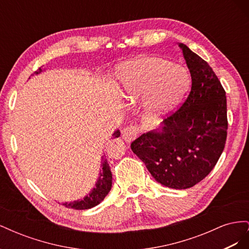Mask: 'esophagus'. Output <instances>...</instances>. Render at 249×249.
I'll return each instance as SVG.
<instances>
[{
    "label": "esophagus",
    "instance_id": "esophagus-1",
    "mask_svg": "<svg viewBox=\"0 0 249 249\" xmlns=\"http://www.w3.org/2000/svg\"><path fill=\"white\" fill-rule=\"evenodd\" d=\"M138 133H139V127H137L136 125L126 126L122 131L123 138L126 142H132L134 139H136Z\"/></svg>",
    "mask_w": 249,
    "mask_h": 249
}]
</instances>
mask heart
Instances as JSON below:
<instances>
[{
	"label": "heart",
	"mask_w": 249,
	"mask_h": 249,
	"mask_svg": "<svg viewBox=\"0 0 249 249\" xmlns=\"http://www.w3.org/2000/svg\"><path fill=\"white\" fill-rule=\"evenodd\" d=\"M189 77L182 66L160 57L144 56L120 66V92L130 101L142 96V111L149 119L170 112L189 88Z\"/></svg>",
	"instance_id": "heart-1"
}]
</instances>
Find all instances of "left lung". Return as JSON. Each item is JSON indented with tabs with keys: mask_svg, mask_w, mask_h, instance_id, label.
<instances>
[{
	"mask_svg": "<svg viewBox=\"0 0 249 249\" xmlns=\"http://www.w3.org/2000/svg\"><path fill=\"white\" fill-rule=\"evenodd\" d=\"M178 47L190 71L191 91L159 130L142 134L131 148L158 183L187 189L212 171L223 152L228 135L227 96L208 62L186 44Z\"/></svg>",
	"mask_w": 249,
	"mask_h": 249,
	"instance_id": "1",
	"label": "left lung"
}]
</instances>
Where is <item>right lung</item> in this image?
<instances>
[{
	"mask_svg": "<svg viewBox=\"0 0 249 249\" xmlns=\"http://www.w3.org/2000/svg\"><path fill=\"white\" fill-rule=\"evenodd\" d=\"M42 70L39 69L38 71H36L35 73H39L41 72ZM120 132L119 130L115 131L113 133V137H119ZM102 170L100 172V177L97 182L95 184V187L92 189V191L90 192L87 196H85L81 200H76V201H71V202H63L62 205L66 208L73 209V210H87V209H91L95 206L99 205L100 202L104 200V198L107 196V194L111 190L112 187V173L110 170V166L107 162V160L103 157V161H102Z\"/></svg>",
	"mask_w": 249,
	"mask_h": 249,
	"instance_id": "right-lung-1",
	"label": "right lung"
}]
</instances>
